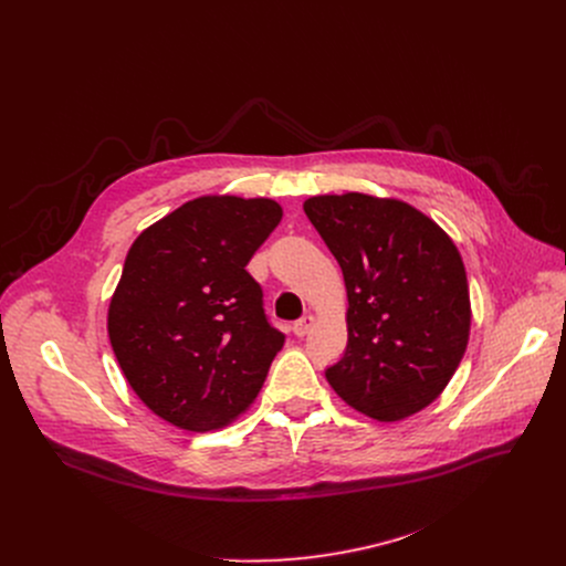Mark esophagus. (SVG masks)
Instances as JSON below:
<instances>
[{
	"label": "esophagus",
	"instance_id": "1",
	"mask_svg": "<svg viewBox=\"0 0 566 566\" xmlns=\"http://www.w3.org/2000/svg\"><path fill=\"white\" fill-rule=\"evenodd\" d=\"M315 325V317L313 315H304V317H300L295 325H293V334L297 336V338H302V336H306L308 334V329Z\"/></svg>",
	"mask_w": 566,
	"mask_h": 566
}]
</instances>
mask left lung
<instances>
[{"label":"left lung","instance_id":"8db88e82","mask_svg":"<svg viewBox=\"0 0 566 566\" xmlns=\"http://www.w3.org/2000/svg\"><path fill=\"white\" fill-rule=\"evenodd\" d=\"M304 212L338 260L349 302L347 349L325 371L329 385L382 423L421 412L454 376L470 336L454 241L400 199L317 195Z\"/></svg>","mask_w":566,"mask_h":566}]
</instances>
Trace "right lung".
Segmentation results:
<instances>
[{
  "label": "right lung",
  "instance_id": "right-lung-1",
  "mask_svg": "<svg viewBox=\"0 0 566 566\" xmlns=\"http://www.w3.org/2000/svg\"><path fill=\"white\" fill-rule=\"evenodd\" d=\"M282 219L273 199L208 195L145 228L107 311L116 360L164 421L208 432L258 398L284 334L247 264Z\"/></svg>",
  "mask_w": 566,
  "mask_h": 566
}]
</instances>
